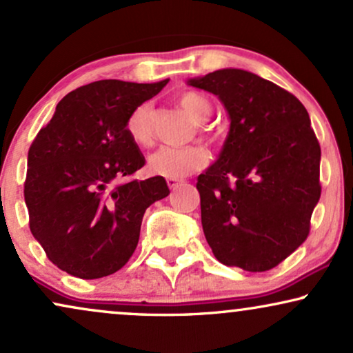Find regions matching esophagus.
Returning <instances> with one entry per match:
<instances>
[{"label": "esophagus", "mask_w": 353, "mask_h": 353, "mask_svg": "<svg viewBox=\"0 0 353 353\" xmlns=\"http://www.w3.org/2000/svg\"><path fill=\"white\" fill-rule=\"evenodd\" d=\"M167 183H168V188L170 190H175L183 183V180H178V178H167Z\"/></svg>", "instance_id": "1"}]
</instances>
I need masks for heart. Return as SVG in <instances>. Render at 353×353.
<instances>
[{
	"mask_svg": "<svg viewBox=\"0 0 353 353\" xmlns=\"http://www.w3.org/2000/svg\"><path fill=\"white\" fill-rule=\"evenodd\" d=\"M180 104L188 114L193 117L194 123L203 124L211 117L212 106L210 99L194 91H185L178 97ZM152 106L149 103H142L136 110L130 112L128 124L129 137L141 147H149L154 141L152 134ZM210 139H214V134L206 132ZM210 162L206 150L201 147H162L149 157L147 168L152 175H159L165 178H183L191 175L193 172L204 168Z\"/></svg>",
	"mask_w": 353,
	"mask_h": 353,
	"instance_id": "heart-1",
	"label": "heart"
}]
</instances>
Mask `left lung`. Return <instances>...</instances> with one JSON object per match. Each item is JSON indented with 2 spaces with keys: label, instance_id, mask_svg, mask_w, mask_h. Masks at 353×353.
Wrapping results in <instances>:
<instances>
[{
  "label": "left lung",
  "instance_id": "left-lung-1",
  "mask_svg": "<svg viewBox=\"0 0 353 353\" xmlns=\"http://www.w3.org/2000/svg\"><path fill=\"white\" fill-rule=\"evenodd\" d=\"M188 85L224 104L229 136L198 176L201 224L228 267L267 272L310 236L321 198V147L303 103L255 73L223 68Z\"/></svg>",
  "mask_w": 353,
  "mask_h": 353
}]
</instances>
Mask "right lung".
<instances>
[{"instance_id": "obj_1", "label": "right lung", "mask_w": 353, "mask_h": 353, "mask_svg": "<svg viewBox=\"0 0 353 353\" xmlns=\"http://www.w3.org/2000/svg\"><path fill=\"white\" fill-rule=\"evenodd\" d=\"M168 80H99L57 104L30 143L24 199L29 228L54 265L94 280L117 272L136 250L143 212L168 196L163 176L130 178L145 165L129 137L130 112Z\"/></svg>"}]
</instances>
